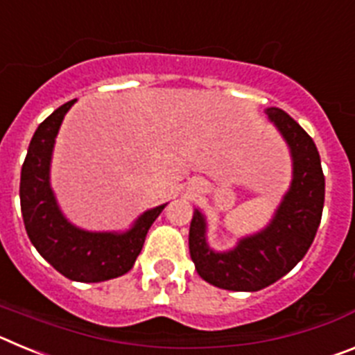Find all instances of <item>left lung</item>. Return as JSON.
<instances>
[{"instance_id": "obj_1", "label": "left lung", "mask_w": 355, "mask_h": 355, "mask_svg": "<svg viewBox=\"0 0 355 355\" xmlns=\"http://www.w3.org/2000/svg\"><path fill=\"white\" fill-rule=\"evenodd\" d=\"M266 115L286 140L293 162L290 190L270 224L227 252L208 245L206 218L199 209L190 224L188 245L197 274L222 290L258 291L274 284L306 256L322 220L325 178L315 142L281 108H266Z\"/></svg>"}]
</instances>
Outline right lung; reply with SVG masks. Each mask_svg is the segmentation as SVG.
<instances>
[{"label": "right lung", "instance_id": "right-lung-1", "mask_svg": "<svg viewBox=\"0 0 355 355\" xmlns=\"http://www.w3.org/2000/svg\"><path fill=\"white\" fill-rule=\"evenodd\" d=\"M76 99L56 108L37 128L21 168V211L30 241L55 270L78 283H101L130 272L147 231L167 205L147 209L126 233H92L72 225L49 184L55 139Z\"/></svg>", "mask_w": 355, "mask_h": 355}]
</instances>
